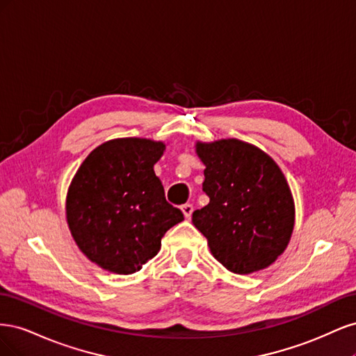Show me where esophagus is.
I'll return each mask as SVG.
<instances>
[{
	"label": "esophagus",
	"instance_id": "34e87169",
	"mask_svg": "<svg viewBox=\"0 0 356 356\" xmlns=\"http://www.w3.org/2000/svg\"><path fill=\"white\" fill-rule=\"evenodd\" d=\"M181 211H182V213H184L186 218H190L193 211H195V208H193V204L186 203V204H182V207H181Z\"/></svg>",
	"mask_w": 356,
	"mask_h": 356
}]
</instances>
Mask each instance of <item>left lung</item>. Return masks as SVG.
I'll return each instance as SVG.
<instances>
[{"label": "left lung", "instance_id": "left-lung-1", "mask_svg": "<svg viewBox=\"0 0 356 356\" xmlns=\"http://www.w3.org/2000/svg\"><path fill=\"white\" fill-rule=\"evenodd\" d=\"M204 165L207 207L193 212V224L208 239L211 254L238 275L273 264L289 243L296 204L276 161L236 138L196 143Z\"/></svg>", "mask_w": 356, "mask_h": 356}]
</instances>
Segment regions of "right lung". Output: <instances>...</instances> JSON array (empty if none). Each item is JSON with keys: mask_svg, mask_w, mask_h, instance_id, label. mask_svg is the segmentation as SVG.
<instances>
[{"mask_svg": "<svg viewBox=\"0 0 356 356\" xmlns=\"http://www.w3.org/2000/svg\"><path fill=\"white\" fill-rule=\"evenodd\" d=\"M165 143L115 138L96 147L75 172L65 213L72 239L92 263L132 275L153 258L184 215L165 199L154 165Z\"/></svg>", "mask_w": 356, "mask_h": 356, "instance_id": "obj_1", "label": "right lung"}]
</instances>
